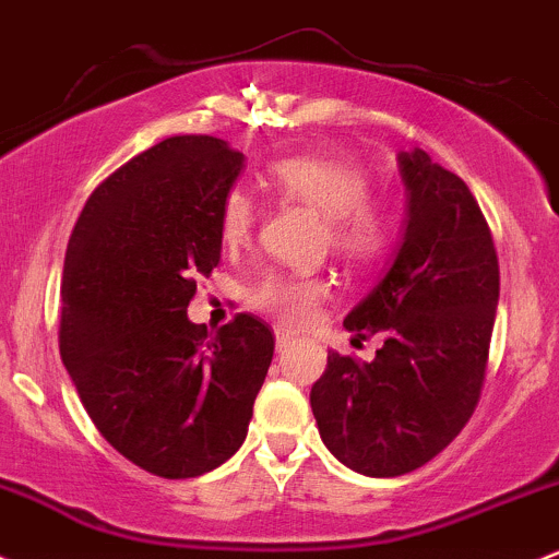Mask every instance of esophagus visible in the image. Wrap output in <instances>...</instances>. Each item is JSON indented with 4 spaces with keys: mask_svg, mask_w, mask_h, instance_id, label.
<instances>
[{
    "mask_svg": "<svg viewBox=\"0 0 559 559\" xmlns=\"http://www.w3.org/2000/svg\"><path fill=\"white\" fill-rule=\"evenodd\" d=\"M289 345H294V336L289 334V331H284V329L275 331V347H278V353H281V349L289 347Z\"/></svg>",
    "mask_w": 559,
    "mask_h": 559,
    "instance_id": "34e87169",
    "label": "esophagus"
}]
</instances>
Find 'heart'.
<instances>
[{
	"label": "heart",
	"mask_w": 559,
	"mask_h": 559,
	"mask_svg": "<svg viewBox=\"0 0 559 559\" xmlns=\"http://www.w3.org/2000/svg\"><path fill=\"white\" fill-rule=\"evenodd\" d=\"M262 180L286 204L321 212L323 243L347 265L371 267L395 241V212L390 201L371 193L369 177L355 164L316 153H286L267 164ZM254 223V199L247 190L230 188L217 212L225 247H247ZM329 294L331 284L321 273H270L251 289L249 302L284 326H305Z\"/></svg>",
	"instance_id": "1"
}]
</instances>
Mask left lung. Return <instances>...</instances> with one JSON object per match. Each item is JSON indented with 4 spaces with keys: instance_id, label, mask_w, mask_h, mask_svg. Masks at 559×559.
Wrapping results in <instances>:
<instances>
[{
    "instance_id": "left-lung-1",
    "label": "left lung",
    "mask_w": 559,
    "mask_h": 559,
    "mask_svg": "<svg viewBox=\"0 0 559 559\" xmlns=\"http://www.w3.org/2000/svg\"><path fill=\"white\" fill-rule=\"evenodd\" d=\"M408 223L395 262L345 318L382 336L371 364L329 353L310 406L349 469L397 477L462 432L480 401L499 305V257L467 182L425 151L401 153Z\"/></svg>"
}]
</instances>
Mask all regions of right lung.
Returning a JSON list of instances; mask_svg holds the SVG:
<instances>
[{
    "label": "right lung",
    "mask_w": 559,
    "mask_h": 559,
    "mask_svg": "<svg viewBox=\"0 0 559 559\" xmlns=\"http://www.w3.org/2000/svg\"><path fill=\"white\" fill-rule=\"evenodd\" d=\"M243 153L177 134L108 175L69 238L60 358L92 425L151 475L219 467L247 438L275 336L238 312L217 334L188 321L219 262L217 212Z\"/></svg>",
    "instance_id": "add662e5"
}]
</instances>
